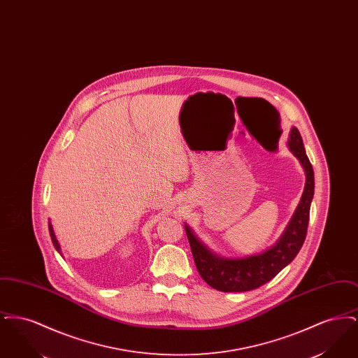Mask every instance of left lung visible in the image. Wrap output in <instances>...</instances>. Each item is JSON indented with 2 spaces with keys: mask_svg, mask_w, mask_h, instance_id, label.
Here are the masks:
<instances>
[{
  "mask_svg": "<svg viewBox=\"0 0 358 358\" xmlns=\"http://www.w3.org/2000/svg\"><path fill=\"white\" fill-rule=\"evenodd\" d=\"M287 148L302 165L306 182L301 201L286 229L270 248L255 255L224 257L210 251L185 224V232L197 271L210 287L224 292L257 289L280 273L302 248L306 238L310 205L314 197V171L296 127H291L289 130Z\"/></svg>",
  "mask_w": 358,
  "mask_h": 358,
  "instance_id": "1",
  "label": "left lung"
}]
</instances>
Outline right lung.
<instances>
[{
  "label": "right lung",
  "instance_id": "1",
  "mask_svg": "<svg viewBox=\"0 0 358 358\" xmlns=\"http://www.w3.org/2000/svg\"><path fill=\"white\" fill-rule=\"evenodd\" d=\"M48 227H50V235H51L52 243H53L56 251H57L59 254H62V248H60V244H59V241H57V238H56V235H55V232H53V227H52L51 220L48 222Z\"/></svg>",
  "mask_w": 358,
  "mask_h": 358
}]
</instances>
